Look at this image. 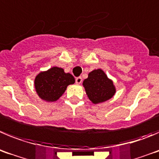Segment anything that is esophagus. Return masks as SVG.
I'll return each mask as SVG.
<instances>
[{"label": "esophagus", "mask_w": 159, "mask_h": 159, "mask_svg": "<svg viewBox=\"0 0 159 159\" xmlns=\"http://www.w3.org/2000/svg\"><path fill=\"white\" fill-rule=\"evenodd\" d=\"M75 81H76V84L79 85V84L81 83V81H82V78H81V77H78V78H76V79H75Z\"/></svg>", "instance_id": "34e87169"}]
</instances>
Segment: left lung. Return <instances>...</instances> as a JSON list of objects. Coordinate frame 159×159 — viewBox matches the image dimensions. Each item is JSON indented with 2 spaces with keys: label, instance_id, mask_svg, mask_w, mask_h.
Returning a JSON list of instances; mask_svg holds the SVG:
<instances>
[{
  "label": "left lung",
  "instance_id": "8db88e82",
  "mask_svg": "<svg viewBox=\"0 0 159 159\" xmlns=\"http://www.w3.org/2000/svg\"><path fill=\"white\" fill-rule=\"evenodd\" d=\"M82 85L89 99L94 104L111 99L116 93L113 81L101 69L93 70L89 73L88 78L83 81Z\"/></svg>",
  "mask_w": 159,
  "mask_h": 159
}]
</instances>
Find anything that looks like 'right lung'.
Masks as SVG:
<instances>
[{"label":"right lung","mask_w":159,"mask_h":159,"mask_svg":"<svg viewBox=\"0 0 159 159\" xmlns=\"http://www.w3.org/2000/svg\"><path fill=\"white\" fill-rule=\"evenodd\" d=\"M74 82L75 79L72 74L65 73L61 67L54 66L37 74L34 85L37 94L43 101L54 102L62 97L68 85Z\"/></svg>","instance_id":"1"}]
</instances>
